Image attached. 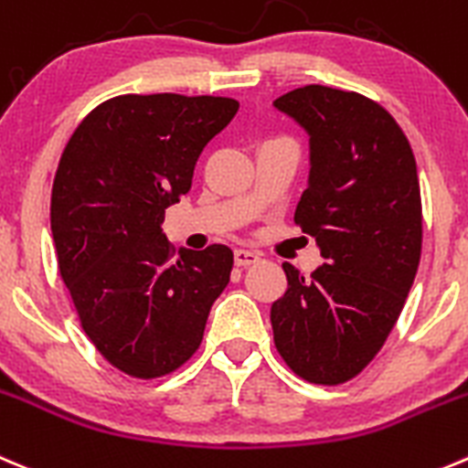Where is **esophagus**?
<instances>
[{"mask_svg":"<svg viewBox=\"0 0 468 468\" xmlns=\"http://www.w3.org/2000/svg\"><path fill=\"white\" fill-rule=\"evenodd\" d=\"M258 261H261V253L249 251V249H235V265L238 267L256 265Z\"/></svg>","mask_w":468,"mask_h":468,"instance_id":"obj_1","label":"esophagus"}]
</instances>
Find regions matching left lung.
<instances>
[{"label":"left lung","instance_id":"obj_1","mask_svg":"<svg viewBox=\"0 0 468 468\" xmlns=\"http://www.w3.org/2000/svg\"><path fill=\"white\" fill-rule=\"evenodd\" d=\"M311 137L294 224L322 262L271 303L274 345L294 375L343 384L375 359L400 317L423 244L419 171L391 113L366 95L308 84L274 100Z\"/></svg>","mask_w":468,"mask_h":468}]
</instances>
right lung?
Masks as SVG:
<instances>
[{"label": "right lung", "mask_w": 468, "mask_h": 468, "mask_svg": "<svg viewBox=\"0 0 468 468\" xmlns=\"http://www.w3.org/2000/svg\"><path fill=\"white\" fill-rule=\"evenodd\" d=\"M238 109L215 95H116L63 148L49 206L58 271L90 343L130 378L180 368L229 285L226 244L174 258L162 221Z\"/></svg>", "instance_id": "right-lung-1"}]
</instances>
